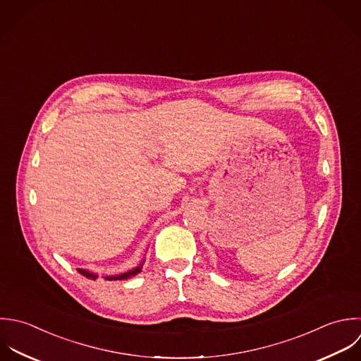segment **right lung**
I'll return each instance as SVG.
<instances>
[{
	"label": "right lung",
	"instance_id": "add662e5",
	"mask_svg": "<svg viewBox=\"0 0 361 361\" xmlns=\"http://www.w3.org/2000/svg\"><path fill=\"white\" fill-rule=\"evenodd\" d=\"M142 266H143V262H142L140 266H137V267L133 269V270H129V271H126V273H123V274H119V276H108V277H105V280H106V281H122V280H128V279L136 276L137 273H140ZM77 270H78L80 274H82L84 277H87V279H90V280H95V279L98 277L97 274L90 273V271H87V270H82V269H77Z\"/></svg>",
	"mask_w": 361,
	"mask_h": 361
}]
</instances>
